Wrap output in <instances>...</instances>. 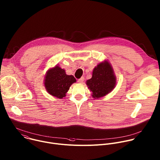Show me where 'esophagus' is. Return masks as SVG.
Wrapping results in <instances>:
<instances>
[{
    "label": "esophagus",
    "mask_w": 160,
    "mask_h": 160,
    "mask_svg": "<svg viewBox=\"0 0 160 160\" xmlns=\"http://www.w3.org/2000/svg\"><path fill=\"white\" fill-rule=\"evenodd\" d=\"M83 81H84V77H82L80 79L78 80V82L80 83H82L83 82Z\"/></svg>",
    "instance_id": "obj_1"
}]
</instances>
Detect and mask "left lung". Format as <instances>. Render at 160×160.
<instances>
[{
  "label": "left lung",
  "mask_w": 160,
  "mask_h": 160,
  "mask_svg": "<svg viewBox=\"0 0 160 160\" xmlns=\"http://www.w3.org/2000/svg\"><path fill=\"white\" fill-rule=\"evenodd\" d=\"M86 84L92 91V96L94 98L106 95L115 88L116 77L108 61L105 60L95 67L92 78L87 80Z\"/></svg>",
  "instance_id": "1"
}]
</instances>
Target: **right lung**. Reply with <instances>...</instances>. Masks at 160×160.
Wrapping results in <instances>:
<instances>
[{
    "instance_id": "1",
    "label": "right lung",
    "mask_w": 160,
    "mask_h": 160,
    "mask_svg": "<svg viewBox=\"0 0 160 160\" xmlns=\"http://www.w3.org/2000/svg\"><path fill=\"white\" fill-rule=\"evenodd\" d=\"M75 82V77L67 75L65 70L58 65L49 69L44 78V86L48 93L58 98L65 97L70 86Z\"/></svg>"
}]
</instances>
